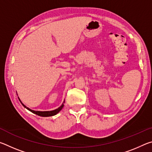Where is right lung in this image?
Returning <instances> with one entry per match:
<instances>
[{"instance_id":"1","label":"right lung","mask_w":152,"mask_h":152,"mask_svg":"<svg viewBox=\"0 0 152 152\" xmlns=\"http://www.w3.org/2000/svg\"><path fill=\"white\" fill-rule=\"evenodd\" d=\"M23 105L25 107H26L24 104H23ZM63 107H64V104H61L60 107L58 108V109H56L53 110H51V111H37V110H33L30 109H29V108H27V109L29 110H30L31 112L34 113V114L39 115V116L51 117V116H53V115H56V114H58V113L60 112L61 109H62Z\"/></svg>"}]
</instances>
